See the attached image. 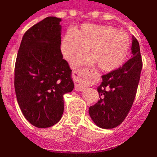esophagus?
<instances>
[{"instance_id":"34e87169","label":"esophagus","mask_w":157,"mask_h":157,"mask_svg":"<svg viewBox=\"0 0 157 157\" xmlns=\"http://www.w3.org/2000/svg\"><path fill=\"white\" fill-rule=\"evenodd\" d=\"M88 74V71L84 69H77V70L73 71V77L75 80V90H77V91H82L85 88V85H84V84L82 81L84 77H86Z\"/></svg>"}]
</instances>
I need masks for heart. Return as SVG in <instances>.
Here are the masks:
<instances>
[{
  "mask_svg": "<svg viewBox=\"0 0 157 157\" xmlns=\"http://www.w3.org/2000/svg\"><path fill=\"white\" fill-rule=\"evenodd\" d=\"M88 55L74 61L73 65H97L100 70L111 72L122 65L129 49V38L114 27L83 24L62 38L61 50L64 58L72 61L86 52Z\"/></svg>",
  "mask_w": 157,
  "mask_h": 157,
  "instance_id": "b5f03b06",
  "label": "heart"
}]
</instances>
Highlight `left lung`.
<instances>
[{
    "label": "left lung",
    "instance_id": "left-lung-1",
    "mask_svg": "<svg viewBox=\"0 0 157 157\" xmlns=\"http://www.w3.org/2000/svg\"><path fill=\"white\" fill-rule=\"evenodd\" d=\"M131 51V58L122 66L102 76L97 88L100 99L88 110L99 127L113 129L119 126L131 109L142 69L140 46L133 36Z\"/></svg>",
    "mask_w": 157,
    "mask_h": 157
}]
</instances>
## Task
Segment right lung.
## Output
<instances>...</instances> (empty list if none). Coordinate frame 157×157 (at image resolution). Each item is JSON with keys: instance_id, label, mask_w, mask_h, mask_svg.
<instances>
[{"instance_id": "obj_1", "label": "right lung", "mask_w": 157, "mask_h": 157, "mask_svg": "<svg viewBox=\"0 0 157 157\" xmlns=\"http://www.w3.org/2000/svg\"><path fill=\"white\" fill-rule=\"evenodd\" d=\"M62 20L46 17L23 36L15 65L16 99L25 118L38 128L58 122L63 95L74 88L68 62L61 51Z\"/></svg>"}]
</instances>
